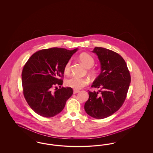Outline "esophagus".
<instances>
[{"mask_svg":"<svg viewBox=\"0 0 153 153\" xmlns=\"http://www.w3.org/2000/svg\"><path fill=\"white\" fill-rule=\"evenodd\" d=\"M80 92V91L79 90H77V89H74L73 90V94H77V93H78V92Z\"/></svg>","mask_w":153,"mask_h":153,"instance_id":"34e87169","label":"esophagus"}]
</instances>
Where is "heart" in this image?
Wrapping results in <instances>:
<instances>
[{
  "mask_svg": "<svg viewBox=\"0 0 153 153\" xmlns=\"http://www.w3.org/2000/svg\"><path fill=\"white\" fill-rule=\"evenodd\" d=\"M79 59L81 62L87 68H91L95 64V59L90 54L83 53L79 56ZM71 60H68L66 62L64 67V72L66 74H69L71 72ZM99 72L96 68H91L89 70V73L92 76H95ZM89 83V80L86 77H79L76 76H72L71 78L66 80V86L72 88L74 89H80L82 88L85 87Z\"/></svg>",
  "mask_w": 153,
  "mask_h": 153,
  "instance_id": "heart-1",
  "label": "heart"
}]
</instances>
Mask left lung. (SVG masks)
<instances>
[{
	"mask_svg": "<svg viewBox=\"0 0 153 153\" xmlns=\"http://www.w3.org/2000/svg\"><path fill=\"white\" fill-rule=\"evenodd\" d=\"M101 63L102 72L92 87L98 92L88 91L89 99L84 105L85 112L96 119L109 117L119 109L125 101L131 82V76L123 57L109 49L96 47L93 51Z\"/></svg>",
	"mask_w": 153,
	"mask_h": 153,
	"instance_id": "left-lung-1",
	"label": "left lung"
}]
</instances>
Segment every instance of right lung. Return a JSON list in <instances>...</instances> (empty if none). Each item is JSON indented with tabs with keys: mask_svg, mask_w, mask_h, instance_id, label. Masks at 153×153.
I'll use <instances>...</instances> for the list:
<instances>
[{
	"mask_svg": "<svg viewBox=\"0 0 153 153\" xmlns=\"http://www.w3.org/2000/svg\"><path fill=\"white\" fill-rule=\"evenodd\" d=\"M77 51L58 48L42 49L34 53L23 66V94L30 108L37 114L51 117L65 107L73 91L72 88L61 87L64 67ZM57 85L60 86L59 89Z\"/></svg>",
	"mask_w": 153,
	"mask_h": 153,
	"instance_id": "right-lung-1",
	"label": "right lung"
}]
</instances>
